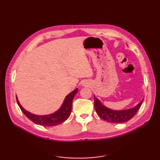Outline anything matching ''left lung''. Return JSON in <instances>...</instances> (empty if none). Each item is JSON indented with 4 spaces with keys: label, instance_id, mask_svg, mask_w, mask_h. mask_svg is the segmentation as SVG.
Segmentation results:
<instances>
[{
    "label": "left lung",
    "instance_id": "left-lung-1",
    "mask_svg": "<svg viewBox=\"0 0 160 160\" xmlns=\"http://www.w3.org/2000/svg\"><path fill=\"white\" fill-rule=\"evenodd\" d=\"M94 100L95 109L96 111L97 114L104 120L111 122V123H123V122L130 120L137 113L139 108H140L142 102H143V100H142L136 107L130 108V109L114 111L105 107L104 105L101 104L100 100L95 96Z\"/></svg>",
    "mask_w": 160,
    "mask_h": 160
}]
</instances>
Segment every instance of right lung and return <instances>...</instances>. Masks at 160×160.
Returning a JSON list of instances; mask_svg holds the SVG:
<instances>
[{
  "label": "right lung",
  "instance_id": "obj_1",
  "mask_svg": "<svg viewBox=\"0 0 160 160\" xmlns=\"http://www.w3.org/2000/svg\"><path fill=\"white\" fill-rule=\"evenodd\" d=\"M77 92L78 89H75L72 92L70 93L65 98L64 102L59 110H58L56 112L52 114L47 115H37L29 113V112L27 111L22 108V107L19 103L17 97L16 101L19 107L20 108V109L23 112V113L25 114L30 120L34 122L36 124L47 126V127H53V126H56L58 124L62 123V122L67 120L68 118L69 117L71 112V108H72V102L73 100V98L76 96Z\"/></svg>",
  "mask_w": 160,
  "mask_h": 160
}]
</instances>
